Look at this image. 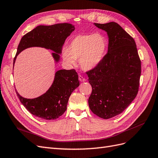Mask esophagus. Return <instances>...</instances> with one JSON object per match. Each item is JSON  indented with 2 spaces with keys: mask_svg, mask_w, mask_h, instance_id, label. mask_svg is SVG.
Here are the masks:
<instances>
[{
  "mask_svg": "<svg viewBox=\"0 0 158 158\" xmlns=\"http://www.w3.org/2000/svg\"><path fill=\"white\" fill-rule=\"evenodd\" d=\"M78 79H79V80L80 81V82H85V81H86V79H85V78H84L83 76H81V75H79Z\"/></svg>",
  "mask_w": 158,
  "mask_h": 158,
  "instance_id": "esophagus-1",
  "label": "esophagus"
}]
</instances>
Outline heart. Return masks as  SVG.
Returning <instances> with one entry per match:
<instances>
[{
    "instance_id": "obj_1",
    "label": "heart",
    "mask_w": 158,
    "mask_h": 158,
    "mask_svg": "<svg viewBox=\"0 0 158 158\" xmlns=\"http://www.w3.org/2000/svg\"><path fill=\"white\" fill-rule=\"evenodd\" d=\"M108 40L102 33L81 34L75 36L63 54L64 60L74 64V60H80L82 67L89 70L102 60L108 49Z\"/></svg>"
}]
</instances>
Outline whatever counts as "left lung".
<instances>
[{
	"label": "left lung",
	"instance_id": "1",
	"mask_svg": "<svg viewBox=\"0 0 158 158\" xmlns=\"http://www.w3.org/2000/svg\"><path fill=\"white\" fill-rule=\"evenodd\" d=\"M107 31V53L100 63L86 72L92 92L89 109L100 118L108 119L125 111L138 92L141 60L136 43L117 23H94Z\"/></svg>",
	"mask_w": 158,
	"mask_h": 158
}]
</instances>
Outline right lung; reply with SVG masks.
I'll return each mask as SVG.
<instances>
[{
  "mask_svg": "<svg viewBox=\"0 0 158 158\" xmlns=\"http://www.w3.org/2000/svg\"><path fill=\"white\" fill-rule=\"evenodd\" d=\"M75 27L70 23H56L51 26H39L23 35L20 41L14 59L28 47H41L54 51L52 56L59 60L62 47ZM78 76L74 69L60 70L55 73L54 82L47 92L34 99H26L16 92L20 102L33 115L45 120H55L66 110L72 92L79 86Z\"/></svg>",
  "mask_w": 158,
  "mask_h": 158,
  "instance_id": "obj_1",
  "label": "right lung"
}]
</instances>
